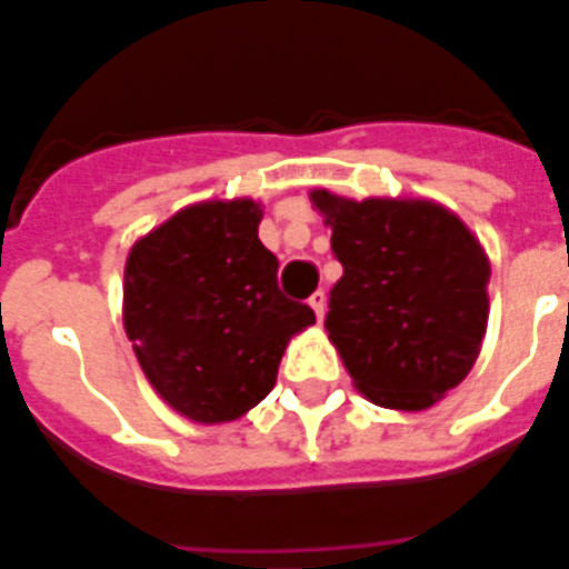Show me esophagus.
<instances>
[{
  "label": "esophagus",
  "mask_w": 569,
  "mask_h": 569,
  "mask_svg": "<svg viewBox=\"0 0 569 569\" xmlns=\"http://www.w3.org/2000/svg\"><path fill=\"white\" fill-rule=\"evenodd\" d=\"M308 305L313 308V313H317V320H322V313H326V292L317 289V292L308 298Z\"/></svg>",
  "instance_id": "obj_1"
}]
</instances>
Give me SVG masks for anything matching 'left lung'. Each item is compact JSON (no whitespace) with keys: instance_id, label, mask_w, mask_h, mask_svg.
<instances>
[{"instance_id":"obj_1","label":"left lung","mask_w":569,"mask_h":569,"mask_svg":"<svg viewBox=\"0 0 569 569\" xmlns=\"http://www.w3.org/2000/svg\"><path fill=\"white\" fill-rule=\"evenodd\" d=\"M345 264L326 329L375 406L423 411L476 366L490 264L472 231L432 200L310 191Z\"/></svg>"}]
</instances>
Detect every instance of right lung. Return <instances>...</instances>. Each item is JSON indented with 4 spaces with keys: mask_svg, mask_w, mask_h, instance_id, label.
Here are the masks:
<instances>
[{
    "mask_svg": "<svg viewBox=\"0 0 569 569\" xmlns=\"http://www.w3.org/2000/svg\"><path fill=\"white\" fill-rule=\"evenodd\" d=\"M256 200H203L133 243L124 329L149 383L194 423H228L273 390L289 338L317 322L277 286Z\"/></svg>",
    "mask_w": 569,
    "mask_h": 569,
    "instance_id": "right-lung-1",
    "label": "right lung"
}]
</instances>
